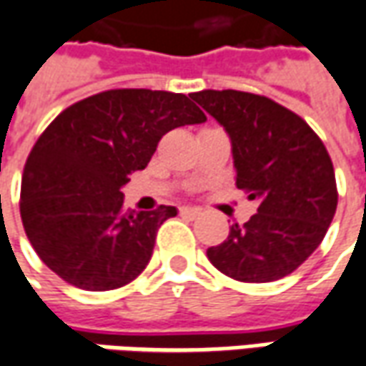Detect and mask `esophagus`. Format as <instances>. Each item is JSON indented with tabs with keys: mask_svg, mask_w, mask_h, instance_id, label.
I'll return each instance as SVG.
<instances>
[{
	"mask_svg": "<svg viewBox=\"0 0 366 366\" xmlns=\"http://www.w3.org/2000/svg\"><path fill=\"white\" fill-rule=\"evenodd\" d=\"M180 214L186 216V218H196V216H200V208H190V206H184V208H180Z\"/></svg>",
	"mask_w": 366,
	"mask_h": 366,
	"instance_id": "1",
	"label": "esophagus"
}]
</instances>
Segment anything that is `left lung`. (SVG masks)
<instances>
[{"instance_id":"obj_1","label":"left lung","mask_w":366,"mask_h":366,"mask_svg":"<svg viewBox=\"0 0 366 366\" xmlns=\"http://www.w3.org/2000/svg\"><path fill=\"white\" fill-rule=\"evenodd\" d=\"M190 98L232 142L236 186L258 200L256 214L230 226L208 260L240 282H272L295 272L312 254L337 212L330 156L307 122L264 96L202 89Z\"/></svg>"}]
</instances>
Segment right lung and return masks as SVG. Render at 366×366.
I'll list each match as a JSON object with an SVG mask.
<instances>
[{"instance_id":"right-lung-1","label":"right lung","mask_w":366,"mask_h":366,"mask_svg":"<svg viewBox=\"0 0 366 366\" xmlns=\"http://www.w3.org/2000/svg\"><path fill=\"white\" fill-rule=\"evenodd\" d=\"M206 122L184 94L108 89L59 114L27 156L19 212L37 256L84 290H114L150 262L156 232L178 214L124 208L122 186L166 132Z\"/></svg>"}]
</instances>
